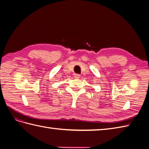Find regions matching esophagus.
Wrapping results in <instances>:
<instances>
[{"mask_svg": "<svg viewBox=\"0 0 149 149\" xmlns=\"http://www.w3.org/2000/svg\"><path fill=\"white\" fill-rule=\"evenodd\" d=\"M74 78L78 79V78H80V75H79V74H75L74 75Z\"/></svg>", "mask_w": 149, "mask_h": 149, "instance_id": "1", "label": "esophagus"}]
</instances>
